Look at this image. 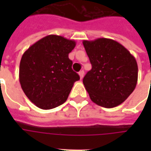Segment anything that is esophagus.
Returning <instances> with one entry per match:
<instances>
[{
	"instance_id": "esophagus-1",
	"label": "esophagus",
	"mask_w": 151,
	"mask_h": 151,
	"mask_svg": "<svg viewBox=\"0 0 151 151\" xmlns=\"http://www.w3.org/2000/svg\"><path fill=\"white\" fill-rule=\"evenodd\" d=\"M78 73H79V76H80V78H81V79L83 78V77H84V71H83V70H81Z\"/></svg>"
}]
</instances>
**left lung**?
Here are the masks:
<instances>
[{
    "instance_id": "1",
    "label": "left lung",
    "mask_w": 151,
    "mask_h": 151,
    "mask_svg": "<svg viewBox=\"0 0 151 151\" xmlns=\"http://www.w3.org/2000/svg\"><path fill=\"white\" fill-rule=\"evenodd\" d=\"M82 43L92 65L83 78L91 99L106 108L121 104L136 87V59L123 45L111 39L83 40Z\"/></svg>"
}]
</instances>
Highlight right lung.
Listing matches in <instances>:
<instances>
[{
	"instance_id": "right-lung-1",
	"label": "right lung",
	"mask_w": 151,
	"mask_h": 151,
	"mask_svg": "<svg viewBox=\"0 0 151 151\" xmlns=\"http://www.w3.org/2000/svg\"><path fill=\"white\" fill-rule=\"evenodd\" d=\"M75 46L74 40L49 35L23 53L19 82L25 95L38 108L48 110L64 104L73 83L80 79L69 58Z\"/></svg>"
}]
</instances>
